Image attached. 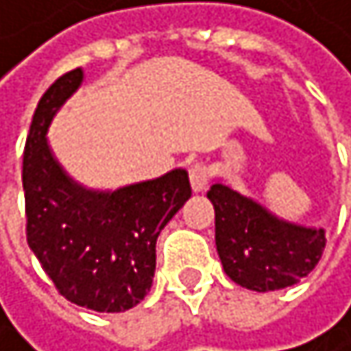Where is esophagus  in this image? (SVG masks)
Segmentation results:
<instances>
[{"label":"esophagus","instance_id":"esophagus-1","mask_svg":"<svg viewBox=\"0 0 351 351\" xmlns=\"http://www.w3.org/2000/svg\"><path fill=\"white\" fill-rule=\"evenodd\" d=\"M189 181H191V189L195 193L204 191L208 187V168L204 164H193L189 168Z\"/></svg>","mask_w":351,"mask_h":351}]
</instances>
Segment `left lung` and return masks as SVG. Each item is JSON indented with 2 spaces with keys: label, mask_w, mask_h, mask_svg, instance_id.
Masks as SVG:
<instances>
[{
  "label": "left lung",
  "mask_w": 351,
  "mask_h": 351,
  "mask_svg": "<svg viewBox=\"0 0 351 351\" xmlns=\"http://www.w3.org/2000/svg\"><path fill=\"white\" fill-rule=\"evenodd\" d=\"M206 195L215 206L219 259L236 285L257 293L280 291L318 265L326 246L322 227L280 219L223 181Z\"/></svg>",
  "instance_id": "1"
}]
</instances>
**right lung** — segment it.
I'll use <instances>...</instances> for the list:
<instances>
[{"label":"right lung","instance_id":"add662e5","mask_svg":"<svg viewBox=\"0 0 351 351\" xmlns=\"http://www.w3.org/2000/svg\"><path fill=\"white\" fill-rule=\"evenodd\" d=\"M82 82V69L64 73L33 113L23 156L27 242L66 301L94 312H126L149 293L158 236L191 197V185L183 168L115 191L71 179L46 134Z\"/></svg>","mask_w":351,"mask_h":351}]
</instances>
